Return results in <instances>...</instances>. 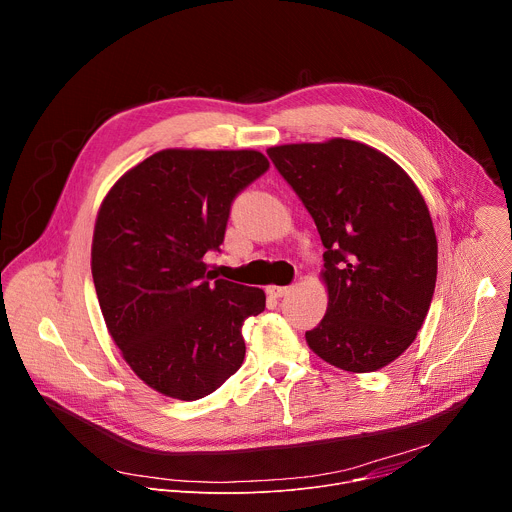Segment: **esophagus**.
I'll use <instances>...</instances> for the list:
<instances>
[{"instance_id":"34e87169","label":"esophagus","mask_w":512,"mask_h":512,"mask_svg":"<svg viewBox=\"0 0 512 512\" xmlns=\"http://www.w3.org/2000/svg\"><path fill=\"white\" fill-rule=\"evenodd\" d=\"M291 291V287L289 285H269L267 287V294L271 296V298H283V296H287Z\"/></svg>"}]
</instances>
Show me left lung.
Here are the masks:
<instances>
[{
  "instance_id": "obj_1",
  "label": "left lung",
  "mask_w": 512,
  "mask_h": 512,
  "mask_svg": "<svg viewBox=\"0 0 512 512\" xmlns=\"http://www.w3.org/2000/svg\"><path fill=\"white\" fill-rule=\"evenodd\" d=\"M318 227L328 310L308 346L350 373H373L417 336L435 289L427 204L391 158L352 139L267 150Z\"/></svg>"
}]
</instances>
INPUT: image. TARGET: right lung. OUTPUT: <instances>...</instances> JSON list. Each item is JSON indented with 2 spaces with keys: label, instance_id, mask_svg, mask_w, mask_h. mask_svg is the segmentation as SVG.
<instances>
[{
  "label": "right lung",
  "instance_id": "right-lung-1",
  "mask_svg": "<svg viewBox=\"0 0 512 512\" xmlns=\"http://www.w3.org/2000/svg\"><path fill=\"white\" fill-rule=\"evenodd\" d=\"M255 150H162L105 196L91 269L107 330L131 371L166 397L196 401L245 358L243 322L265 310L259 287L215 279L231 204L265 174Z\"/></svg>",
  "mask_w": 512,
  "mask_h": 512
}]
</instances>
